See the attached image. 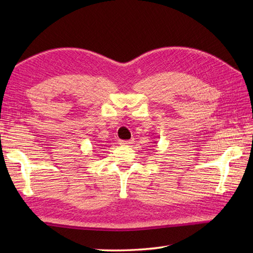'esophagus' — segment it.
I'll list each match as a JSON object with an SVG mask.
<instances>
[{"label": "esophagus", "instance_id": "obj_1", "mask_svg": "<svg viewBox=\"0 0 253 253\" xmlns=\"http://www.w3.org/2000/svg\"><path fill=\"white\" fill-rule=\"evenodd\" d=\"M120 143L122 144V146H130V144L133 143V140L132 139L131 140H122Z\"/></svg>", "mask_w": 253, "mask_h": 253}]
</instances>
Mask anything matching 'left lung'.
<instances>
[{
	"mask_svg": "<svg viewBox=\"0 0 253 253\" xmlns=\"http://www.w3.org/2000/svg\"><path fill=\"white\" fill-rule=\"evenodd\" d=\"M154 143H157V142H154Z\"/></svg>",
	"mask_w": 253,
	"mask_h": 253,
	"instance_id": "obj_1",
	"label": "left lung"
}]
</instances>
